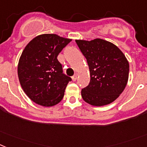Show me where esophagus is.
<instances>
[{
  "label": "esophagus",
  "instance_id": "34e87169",
  "mask_svg": "<svg viewBox=\"0 0 147 147\" xmlns=\"http://www.w3.org/2000/svg\"><path fill=\"white\" fill-rule=\"evenodd\" d=\"M72 78V81H76L78 78V74H75V75L72 76V78Z\"/></svg>",
  "mask_w": 147,
  "mask_h": 147
}]
</instances>
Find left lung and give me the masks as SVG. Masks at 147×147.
Returning a JSON list of instances; mask_svg holds the SVG:
<instances>
[{
  "label": "left lung",
  "mask_w": 147,
  "mask_h": 147,
  "mask_svg": "<svg viewBox=\"0 0 147 147\" xmlns=\"http://www.w3.org/2000/svg\"><path fill=\"white\" fill-rule=\"evenodd\" d=\"M76 42L87 59L90 74V81L81 90V96L94 106L111 103L128 82L129 64L125 55L118 47L104 39Z\"/></svg>",
  "instance_id": "1"
}]
</instances>
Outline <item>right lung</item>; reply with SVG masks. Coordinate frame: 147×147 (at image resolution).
<instances>
[{
    "label": "right lung",
    "instance_id": "add662e5",
    "mask_svg": "<svg viewBox=\"0 0 147 147\" xmlns=\"http://www.w3.org/2000/svg\"><path fill=\"white\" fill-rule=\"evenodd\" d=\"M71 39L56 34L37 36L28 43L18 61V76L26 95L39 105L62 100L71 78L63 74L57 56Z\"/></svg>",
    "mask_w": 147,
    "mask_h": 147
}]
</instances>
